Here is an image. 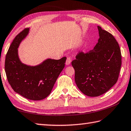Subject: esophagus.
<instances>
[{"label":"esophagus","instance_id":"1","mask_svg":"<svg viewBox=\"0 0 131 131\" xmlns=\"http://www.w3.org/2000/svg\"><path fill=\"white\" fill-rule=\"evenodd\" d=\"M71 59L70 57H68L67 59H66V64L67 65H69L71 63Z\"/></svg>","mask_w":131,"mask_h":131}]
</instances>
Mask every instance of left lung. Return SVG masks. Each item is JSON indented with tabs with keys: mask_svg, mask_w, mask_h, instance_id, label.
<instances>
[{
	"mask_svg": "<svg viewBox=\"0 0 131 131\" xmlns=\"http://www.w3.org/2000/svg\"><path fill=\"white\" fill-rule=\"evenodd\" d=\"M98 28L99 38L93 49L79 52L71 62L78 88L91 97L104 94L117 82L122 65L118 42L111 33Z\"/></svg>",
	"mask_w": 131,
	"mask_h": 131,
	"instance_id": "8db88e82",
	"label": "left lung"
}]
</instances>
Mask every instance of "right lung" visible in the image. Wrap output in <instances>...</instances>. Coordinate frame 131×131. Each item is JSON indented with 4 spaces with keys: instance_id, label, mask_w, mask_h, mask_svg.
I'll list each match as a JSON object with an SVG mask.
<instances>
[{
    "instance_id": "1",
    "label": "right lung",
    "mask_w": 131,
    "mask_h": 131,
    "mask_svg": "<svg viewBox=\"0 0 131 131\" xmlns=\"http://www.w3.org/2000/svg\"><path fill=\"white\" fill-rule=\"evenodd\" d=\"M28 31L29 28H25L13 40L6 54L5 71L15 92L29 100L40 101L50 94L65 67L66 57L58 60L48 59L36 66L22 63L18 57L17 48Z\"/></svg>"
}]
</instances>
